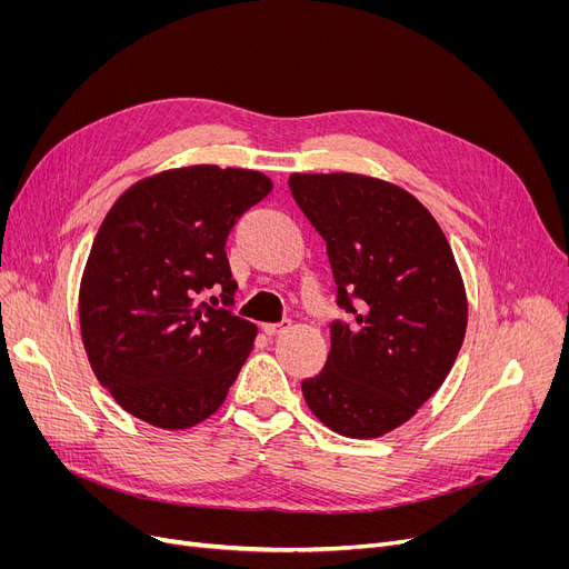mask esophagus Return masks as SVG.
<instances>
[{
  "instance_id": "34e87169",
  "label": "esophagus",
  "mask_w": 569,
  "mask_h": 569,
  "mask_svg": "<svg viewBox=\"0 0 569 569\" xmlns=\"http://www.w3.org/2000/svg\"><path fill=\"white\" fill-rule=\"evenodd\" d=\"M288 327H290V320H281V322H264V325H262V332H264L267 337H277V335L286 332Z\"/></svg>"
}]
</instances>
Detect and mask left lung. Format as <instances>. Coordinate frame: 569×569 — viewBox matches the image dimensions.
I'll list each match as a JSON object with an SVG mask.
<instances>
[{
    "label": "left lung",
    "instance_id": "obj_1",
    "mask_svg": "<svg viewBox=\"0 0 569 569\" xmlns=\"http://www.w3.org/2000/svg\"><path fill=\"white\" fill-rule=\"evenodd\" d=\"M295 202L327 242L339 307L325 369L302 382L318 420L380 438L436 395L461 350L468 300L455 253L406 189L357 172H292ZM358 307H351V300Z\"/></svg>",
    "mask_w": 569,
    "mask_h": 569
}]
</instances>
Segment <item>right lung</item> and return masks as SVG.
<instances>
[{"label":"right lung","mask_w":569,"mask_h":569,"mask_svg":"<svg viewBox=\"0 0 569 569\" xmlns=\"http://www.w3.org/2000/svg\"><path fill=\"white\" fill-rule=\"evenodd\" d=\"M272 187L258 170L200 163L149 174L110 207L80 279V337L97 380L138 420L179 431L226 401L258 327L198 295L221 288L232 302L226 239Z\"/></svg>","instance_id":"add662e5"}]
</instances>
